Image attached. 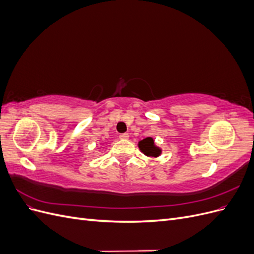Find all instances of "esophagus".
<instances>
[{"mask_svg":"<svg viewBox=\"0 0 254 254\" xmlns=\"http://www.w3.org/2000/svg\"><path fill=\"white\" fill-rule=\"evenodd\" d=\"M128 137H129L128 133H122V134H120V139L121 140H127Z\"/></svg>","mask_w":254,"mask_h":254,"instance_id":"34e87169","label":"esophagus"}]
</instances>
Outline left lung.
<instances>
[{
  "instance_id": "left-lung-1",
  "label": "left lung",
  "mask_w": 254,
  "mask_h": 254,
  "mask_svg": "<svg viewBox=\"0 0 254 254\" xmlns=\"http://www.w3.org/2000/svg\"><path fill=\"white\" fill-rule=\"evenodd\" d=\"M139 148L140 150L144 153L145 156L147 157H159L161 155V148H159L158 146L155 145V141H153L152 137L148 136V137H145L142 141L139 142Z\"/></svg>"
}]
</instances>
